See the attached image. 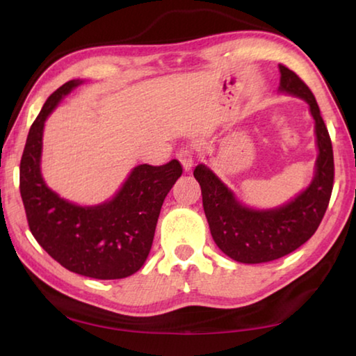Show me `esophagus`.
<instances>
[{
    "label": "esophagus",
    "instance_id": "34e87169",
    "mask_svg": "<svg viewBox=\"0 0 356 356\" xmlns=\"http://www.w3.org/2000/svg\"><path fill=\"white\" fill-rule=\"evenodd\" d=\"M177 159L180 163H182L185 171H190L193 168V163H195V154H193V150H190V149L180 150V152L177 154Z\"/></svg>",
    "mask_w": 356,
    "mask_h": 356
}]
</instances>
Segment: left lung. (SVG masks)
Listing matches in <instances>:
<instances>
[{"label": "left lung", "instance_id": "1", "mask_svg": "<svg viewBox=\"0 0 356 356\" xmlns=\"http://www.w3.org/2000/svg\"><path fill=\"white\" fill-rule=\"evenodd\" d=\"M280 91L303 99L316 120L318 155L314 179L308 188L284 206L254 210L238 202L206 165H197L193 171L201 185L204 212L215 243L226 256L242 264L275 261L308 242L327 212L333 191V147L314 94L286 65L280 64Z\"/></svg>", "mask_w": 356, "mask_h": 356}]
</instances>
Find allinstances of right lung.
<instances>
[{
  "instance_id": "right-lung-1",
  "label": "right lung",
  "mask_w": 356,
  "mask_h": 356,
  "mask_svg": "<svg viewBox=\"0 0 356 356\" xmlns=\"http://www.w3.org/2000/svg\"><path fill=\"white\" fill-rule=\"evenodd\" d=\"M81 83L70 80L58 88L29 129L20 161L22 201L29 231L64 268L95 280L127 278L146 262L161 206L182 176V165L171 160L163 166H136L113 200L91 207L48 188L40 171L45 120Z\"/></svg>"
}]
</instances>
